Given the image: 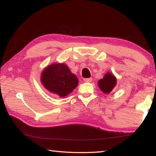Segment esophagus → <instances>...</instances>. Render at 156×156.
Returning <instances> with one entry per match:
<instances>
[{"label":"esophagus","instance_id":"obj_1","mask_svg":"<svg viewBox=\"0 0 156 156\" xmlns=\"http://www.w3.org/2000/svg\"><path fill=\"white\" fill-rule=\"evenodd\" d=\"M91 81H92V78H84V82H85V83H91Z\"/></svg>","mask_w":156,"mask_h":156}]
</instances>
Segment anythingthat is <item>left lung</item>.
I'll return each instance as SVG.
<instances>
[{
    "label": "left lung",
    "instance_id": "1",
    "mask_svg": "<svg viewBox=\"0 0 156 156\" xmlns=\"http://www.w3.org/2000/svg\"><path fill=\"white\" fill-rule=\"evenodd\" d=\"M116 83H117V79L111 72H107L103 78L98 82L100 90L106 94H109L110 92H112L115 87Z\"/></svg>",
    "mask_w": 156,
    "mask_h": 156
}]
</instances>
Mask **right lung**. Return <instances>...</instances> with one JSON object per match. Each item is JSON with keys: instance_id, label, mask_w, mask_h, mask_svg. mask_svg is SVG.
I'll use <instances>...</instances> for the list:
<instances>
[{"instance_id": "obj_1", "label": "right lung", "mask_w": 156, "mask_h": 156, "mask_svg": "<svg viewBox=\"0 0 156 156\" xmlns=\"http://www.w3.org/2000/svg\"><path fill=\"white\" fill-rule=\"evenodd\" d=\"M41 82L47 90L60 98L67 96L78 85L76 76L65 63H53L44 69Z\"/></svg>"}]
</instances>
